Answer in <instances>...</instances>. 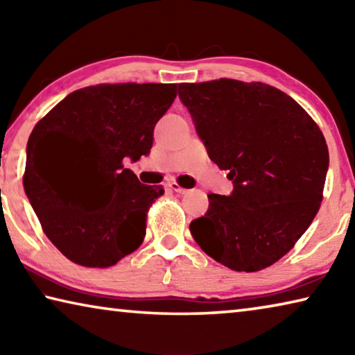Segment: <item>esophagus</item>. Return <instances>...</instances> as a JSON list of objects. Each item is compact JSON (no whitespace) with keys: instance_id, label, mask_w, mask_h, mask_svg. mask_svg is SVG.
Returning a JSON list of instances; mask_svg holds the SVG:
<instances>
[{"instance_id":"1","label":"esophagus","mask_w":355,"mask_h":355,"mask_svg":"<svg viewBox=\"0 0 355 355\" xmlns=\"http://www.w3.org/2000/svg\"><path fill=\"white\" fill-rule=\"evenodd\" d=\"M169 188H171L172 191H175L177 194H186V192H188V189H184L183 186H180L177 182H171V183H169Z\"/></svg>"}]
</instances>
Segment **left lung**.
<instances>
[{
	"mask_svg": "<svg viewBox=\"0 0 355 355\" xmlns=\"http://www.w3.org/2000/svg\"><path fill=\"white\" fill-rule=\"evenodd\" d=\"M208 156L228 171L232 196L208 194L189 230L207 255L238 272L279 261L321 207L329 167L322 131L307 111L264 83L220 78L182 83Z\"/></svg>",
	"mask_w": 355,
	"mask_h": 355,
	"instance_id": "left-lung-1",
	"label": "left lung"
}]
</instances>
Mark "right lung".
<instances>
[{
	"label": "right lung",
	"instance_id": "obj_1",
	"mask_svg": "<svg viewBox=\"0 0 355 355\" xmlns=\"http://www.w3.org/2000/svg\"><path fill=\"white\" fill-rule=\"evenodd\" d=\"M175 97L177 84H97L69 94L34 127L23 186L42 230L70 261L110 268L142 244L148 208L164 189L139 183L123 161L150 152ZM50 132L64 137L61 160L43 158Z\"/></svg>",
	"mask_w": 355,
	"mask_h": 355
}]
</instances>
